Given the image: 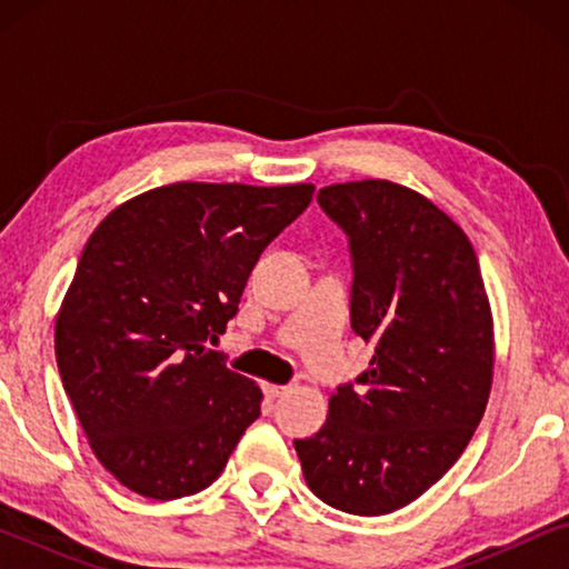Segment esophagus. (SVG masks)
<instances>
[{"label":"esophagus","instance_id":"34e87169","mask_svg":"<svg viewBox=\"0 0 569 569\" xmlns=\"http://www.w3.org/2000/svg\"><path fill=\"white\" fill-rule=\"evenodd\" d=\"M290 391V386H277V383H263V393H267V399H279V396H284Z\"/></svg>","mask_w":569,"mask_h":569}]
</instances>
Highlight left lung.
Listing matches in <instances>:
<instances>
[{"mask_svg":"<svg viewBox=\"0 0 569 569\" xmlns=\"http://www.w3.org/2000/svg\"><path fill=\"white\" fill-rule=\"evenodd\" d=\"M318 204L349 236L352 329L372 360L295 450L326 505L386 516L425 495L485 417L492 308L469 236L419 191L365 178L326 186Z\"/></svg>","mask_w":569,"mask_h":569,"instance_id":"8db88e82","label":"left lung"}]
</instances>
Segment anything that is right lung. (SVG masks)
Masks as SVG:
<instances>
[{
  "label": "right lung",
  "instance_id": "add662e5",
  "mask_svg": "<svg viewBox=\"0 0 569 569\" xmlns=\"http://www.w3.org/2000/svg\"><path fill=\"white\" fill-rule=\"evenodd\" d=\"M313 183L178 181L123 201L92 230L61 300V383L108 473L150 500L212 485L261 388L207 349L238 313L263 248Z\"/></svg>",
  "mask_w": 569,
  "mask_h": 569
}]
</instances>
